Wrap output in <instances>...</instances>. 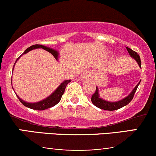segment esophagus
Here are the masks:
<instances>
[{
  "label": "esophagus",
  "mask_w": 156,
  "mask_h": 156,
  "mask_svg": "<svg viewBox=\"0 0 156 156\" xmlns=\"http://www.w3.org/2000/svg\"><path fill=\"white\" fill-rule=\"evenodd\" d=\"M89 73L88 72V71H83V73H82L81 76H80V78H87V77L89 76Z\"/></svg>",
  "instance_id": "obj_1"
}]
</instances>
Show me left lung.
<instances>
[{
	"mask_svg": "<svg viewBox=\"0 0 156 156\" xmlns=\"http://www.w3.org/2000/svg\"><path fill=\"white\" fill-rule=\"evenodd\" d=\"M127 51H128V53H129L131 57L135 59L136 62H138V64L139 65V67H141V59H140V56L136 52H135L133 51L132 49H130L129 48L126 47ZM141 81H139V83L136 86L135 88L133 89V90L132 91L131 93L128 95V97L124 98V99L121 100V101H118V102H114V103H112V102H108L105 101L104 100L101 99L99 97V94H98V87H96V90L95 92H94V94L92 95V98H91V101H92V103L94 104L95 106L98 107V108H101V109H103V110H107V111H114V110H117V109L122 108V107L125 106L126 105H128V103H130V101H132V99L133 98L134 94H135L136 91L138 88V86L139 85Z\"/></svg>",
	"mask_w": 156,
	"mask_h": 156,
	"instance_id": "1",
	"label": "left lung"
}]
</instances>
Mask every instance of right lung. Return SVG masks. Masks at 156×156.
Wrapping results in <instances>:
<instances>
[{
    "instance_id": "add662e5",
    "label": "right lung",
    "mask_w": 156,
    "mask_h": 156,
    "mask_svg": "<svg viewBox=\"0 0 156 156\" xmlns=\"http://www.w3.org/2000/svg\"><path fill=\"white\" fill-rule=\"evenodd\" d=\"M36 48H42V49L45 50V51H47L49 52V53H51V54L55 57V59H57V58H58V52L55 51V50L52 49V48L45 47V46L41 45V44H34V45H32V46H31V47L27 48V49L24 51V53H23L22 55L28 53V51H31V50L36 49ZM20 56H19L18 58H17L16 62L19 59L20 57ZM16 62H15V63H16ZM13 69H14V67H13ZM70 81H71V80H64L63 83H61V85L56 89V90H55V92L53 93V94H51V95L48 97V98H46V99H44L42 101H39V102H38V103H27V102L23 101L22 99H20V98L17 95V94H16V95H17V98H18L19 101H20L21 103H22L23 104L25 105V106L28 107V108H30L31 109H34V110H39V111L45 110V109L51 108V107L54 106V105H56L57 103L60 101L61 98H62V96L63 95L64 90H65L66 87H67V84L69 83Z\"/></svg>"
}]
</instances>
